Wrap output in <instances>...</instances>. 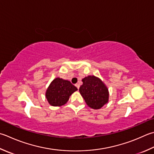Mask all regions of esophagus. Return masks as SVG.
Wrapping results in <instances>:
<instances>
[{"instance_id": "34e87169", "label": "esophagus", "mask_w": 154, "mask_h": 154, "mask_svg": "<svg viewBox=\"0 0 154 154\" xmlns=\"http://www.w3.org/2000/svg\"><path fill=\"white\" fill-rule=\"evenodd\" d=\"M75 87H77V88L79 89V87H80V85H79V83H77V84H75Z\"/></svg>"}]
</instances>
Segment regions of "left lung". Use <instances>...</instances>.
Segmentation results:
<instances>
[{
    "label": "left lung",
    "instance_id": "1",
    "mask_svg": "<svg viewBox=\"0 0 154 154\" xmlns=\"http://www.w3.org/2000/svg\"><path fill=\"white\" fill-rule=\"evenodd\" d=\"M79 92L89 107L99 109L108 103L109 91L104 83L94 75H89L82 79Z\"/></svg>",
    "mask_w": 154,
    "mask_h": 154
}]
</instances>
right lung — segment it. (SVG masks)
I'll return each mask as SVG.
<instances>
[{
	"label": "right lung",
	"instance_id": "1",
	"mask_svg": "<svg viewBox=\"0 0 154 154\" xmlns=\"http://www.w3.org/2000/svg\"><path fill=\"white\" fill-rule=\"evenodd\" d=\"M77 90V87L69 81L57 77L51 83L45 96L51 105L61 106L67 103L70 95Z\"/></svg>",
	"mask_w": 154,
	"mask_h": 154
}]
</instances>
